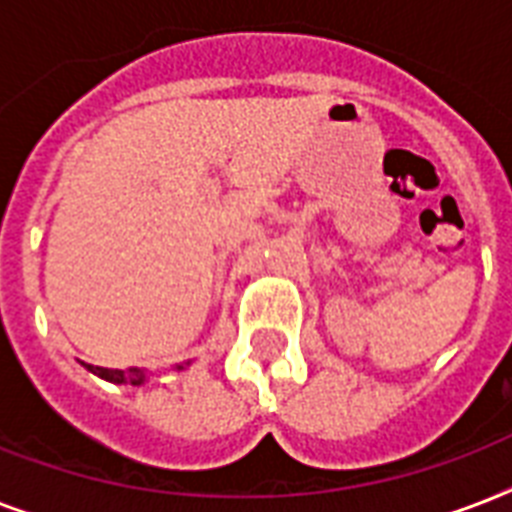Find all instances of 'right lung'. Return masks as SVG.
<instances>
[{
    "instance_id": "obj_1",
    "label": "right lung",
    "mask_w": 512,
    "mask_h": 512,
    "mask_svg": "<svg viewBox=\"0 0 512 512\" xmlns=\"http://www.w3.org/2000/svg\"><path fill=\"white\" fill-rule=\"evenodd\" d=\"M92 374H98L103 380L114 382V385H143L148 380L146 369H138V366H130V369H103V366L84 364ZM177 369H183V364H177Z\"/></svg>"
}]
</instances>
